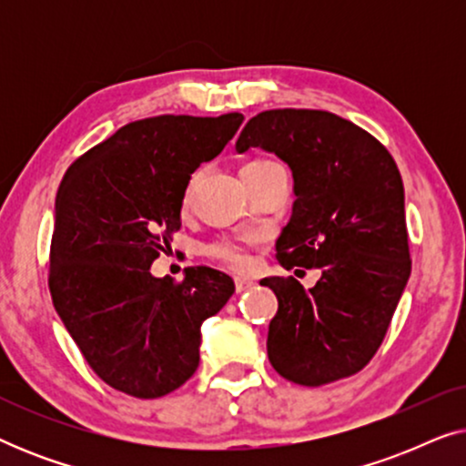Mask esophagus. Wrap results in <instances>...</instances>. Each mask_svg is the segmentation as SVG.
Wrapping results in <instances>:
<instances>
[{"instance_id":"obj_1","label":"esophagus","mask_w":466,"mask_h":466,"mask_svg":"<svg viewBox=\"0 0 466 466\" xmlns=\"http://www.w3.org/2000/svg\"><path fill=\"white\" fill-rule=\"evenodd\" d=\"M252 284H254L252 279H248V278H235V289H238V292L248 290Z\"/></svg>"}]
</instances>
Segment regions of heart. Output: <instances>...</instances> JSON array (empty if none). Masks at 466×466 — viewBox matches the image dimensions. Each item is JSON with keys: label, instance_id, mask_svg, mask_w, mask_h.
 <instances>
[{"label": "heart", "instance_id": "obj_1", "mask_svg": "<svg viewBox=\"0 0 466 466\" xmlns=\"http://www.w3.org/2000/svg\"><path fill=\"white\" fill-rule=\"evenodd\" d=\"M276 161H269V158H254L246 165L244 169H257V167H265V165H271ZM197 180V176L190 177V182L187 184L182 195V208L187 209L190 203V195H193V184ZM250 246L252 239H239V238H222L214 244L208 246V254L218 263L231 267L235 271H246L248 267L252 265V257H250Z\"/></svg>", "mask_w": 466, "mask_h": 466}]
</instances>
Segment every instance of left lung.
<instances>
[{
    "instance_id": "left-lung-1",
    "label": "left lung",
    "mask_w": 466,
    "mask_h": 466,
    "mask_svg": "<svg viewBox=\"0 0 466 466\" xmlns=\"http://www.w3.org/2000/svg\"><path fill=\"white\" fill-rule=\"evenodd\" d=\"M235 148H263L289 165L297 199L278 260L297 266V276L299 267L322 273L309 290L292 276L260 279L278 297L269 362L301 386L359 373L384 341L411 273L397 163L350 120L295 107L257 114Z\"/></svg>"
}]
</instances>
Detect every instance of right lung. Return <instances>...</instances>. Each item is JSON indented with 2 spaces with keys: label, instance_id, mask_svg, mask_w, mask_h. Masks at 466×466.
Listing matches in <instances>:
<instances>
[{
  "label": "right lung",
  "instance_id": "add662e5",
  "mask_svg": "<svg viewBox=\"0 0 466 466\" xmlns=\"http://www.w3.org/2000/svg\"><path fill=\"white\" fill-rule=\"evenodd\" d=\"M239 112L152 116L93 146L63 176L55 199L50 297L88 367L116 390L157 399L199 367L201 324L235 292L212 267L182 282L152 260L182 227L190 174L238 133Z\"/></svg>",
  "mask_w": 466,
  "mask_h": 466
}]
</instances>
